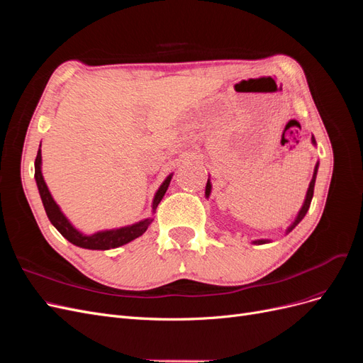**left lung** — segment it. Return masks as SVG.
Returning <instances> with one entry per match:
<instances>
[{
	"label": "left lung",
	"instance_id": "8db88e82",
	"mask_svg": "<svg viewBox=\"0 0 363 363\" xmlns=\"http://www.w3.org/2000/svg\"><path fill=\"white\" fill-rule=\"evenodd\" d=\"M312 142L313 144H316L315 142V138L312 136ZM316 172H318V163H316V167H315V171H313V177H312V180H311V184H309V189H307V194H306V200H304V204H303V207H301V211L298 212V216L295 218V221L291 224V227L288 228V233L291 232V230L298 224L301 219L306 216V213H307V211H309V207H311V201H312V196H313V188H315V180H316ZM211 189H212V184H211V182L207 180V184H206V196H208V194H211ZM267 242H269V240H267V239H259V240H255V244H257V245H260V244H267Z\"/></svg>",
	"mask_w": 363,
	"mask_h": 363
}]
</instances>
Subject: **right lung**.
I'll list each match as a JSON object with an SVG mask.
<instances>
[{
	"mask_svg": "<svg viewBox=\"0 0 363 363\" xmlns=\"http://www.w3.org/2000/svg\"><path fill=\"white\" fill-rule=\"evenodd\" d=\"M40 163H42V155H40V147L38 151V156L35 160V179H36V184L40 194V199L43 203V207H45L47 216L51 221V224L56 227L60 235L68 239L71 244L82 247V248H87V250H111V248H116L121 245H125L131 240L139 238L147 232L148 225L152 223L151 218L142 219V221L133 224V225H127V227H121V228H115V230H106V232H98L94 235H83L80 233L79 230H75L71 223L67 219L62 212L59 206L56 204V201L52 200V196L47 188L45 180H43V175L40 171ZM172 179V174L168 175L167 180L162 183V186L159 188V191L155 195V200H152V212L156 211L159 203L162 201L164 192H167L169 182Z\"/></svg>",
	"mask_w": 363,
	"mask_h": 363,
	"instance_id": "add662e5",
	"label": "right lung"
}]
</instances>
